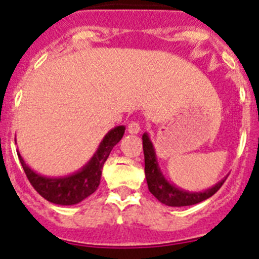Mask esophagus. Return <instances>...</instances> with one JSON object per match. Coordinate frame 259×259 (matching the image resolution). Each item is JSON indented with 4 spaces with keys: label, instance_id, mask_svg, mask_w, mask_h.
Instances as JSON below:
<instances>
[{
    "label": "esophagus",
    "instance_id": "34e87169",
    "mask_svg": "<svg viewBox=\"0 0 259 259\" xmlns=\"http://www.w3.org/2000/svg\"><path fill=\"white\" fill-rule=\"evenodd\" d=\"M127 132L130 134H138L140 132V125L138 121H132L129 125H127Z\"/></svg>",
    "mask_w": 259,
    "mask_h": 259
}]
</instances>
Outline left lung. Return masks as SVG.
Here are the masks:
<instances>
[{
	"instance_id": "8db88e82",
	"label": "left lung",
	"mask_w": 259,
	"mask_h": 259,
	"mask_svg": "<svg viewBox=\"0 0 259 259\" xmlns=\"http://www.w3.org/2000/svg\"><path fill=\"white\" fill-rule=\"evenodd\" d=\"M143 150H144V162H145V178H147L148 188L153 196L167 206H190V205L199 204L204 200L211 197L214 193L219 191L225 180H222L211 188L202 192H188V191L181 190L175 185H170L164 178L163 173L157 162L154 148L149 139L147 133L143 134Z\"/></svg>"
}]
</instances>
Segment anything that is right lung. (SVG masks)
<instances>
[{"label": "right lung", "mask_w": 259, "mask_h": 259, "mask_svg": "<svg viewBox=\"0 0 259 259\" xmlns=\"http://www.w3.org/2000/svg\"><path fill=\"white\" fill-rule=\"evenodd\" d=\"M124 133L125 126L122 125L110 130L100 143L99 149L90 159V162L78 172L66 176V177H44L41 175H37L24 162L19 150H17V155H19L20 163L24 168L27 180L30 181L31 186L40 196L57 205H67V206L76 205L83 201L86 197H89L97 190L100 180H101L102 167L112 148L121 140Z\"/></svg>", "instance_id": "right-lung-1"}]
</instances>
